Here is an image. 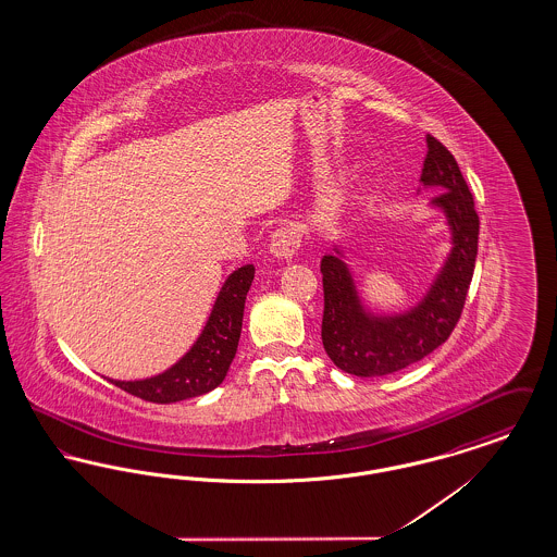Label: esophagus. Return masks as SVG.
Masks as SVG:
<instances>
[{
	"instance_id": "1",
	"label": "esophagus",
	"mask_w": 557,
	"mask_h": 557,
	"mask_svg": "<svg viewBox=\"0 0 557 557\" xmlns=\"http://www.w3.org/2000/svg\"><path fill=\"white\" fill-rule=\"evenodd\" d=\"M300 248V234L296 227H280L269 239V255L277 261H288Z\"/></svg>"
}]
</instances>
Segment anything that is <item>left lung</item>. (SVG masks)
<instances>
[{
    "instance_id": "left-lung-1",
    "label": "left lung",
    "mask_w": 557,
    "mask_h": 557,
    "mask_svg": "<svg viewBox=\"0 0 557 557\" xmlns=\"http://www.w3.org/2000/svg\"><path fill=\"white\" fill-rule=\"evenodd\" d=\"M425 144L418 194L438 189L428 209L443 214L450 248L424 296L398 313L371 309L345 248L332 242V252L321 259L325 300L321 341L332 363L350 375H388L424 359L449 338L466 302L480 230L474 198L449 150L432 135H425Z\"/></svg>"
}]
</instances>
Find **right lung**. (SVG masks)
<instances>
[{"instance_id": "add662e5", "label": "right lung", "mask_w": 557, "mask_h": 557, "mask_svg": "<svg viewBox=\"0 0 557 557\" xmlns=\"http://www.w3.org/2000/svg\"><path fill=\"white\" fill-rule=\"evenodd\" d=\"M255 280V265H242L227 275L214 298L211 315L194 345L164 371L139 380H112L133 397L150 403H177L216 388L236 357L246 294Z\"/></svg>"}]
</instances>
